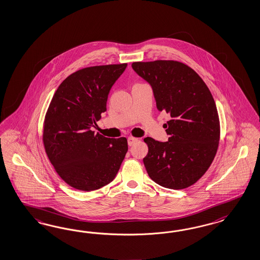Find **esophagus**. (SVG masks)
<instances>
[{
	"label": "esophagus",
	"mask_w": 260,
	"mask_h": 260,
	"mask_svg": "<svg viewBox=\"0 0 260 260\" xmlns=\"http://www.w3.org/2000/svg\"><path fill=\"white\" fill-rule=\"evenodd\" d=\"M138 141H139L138 139L130 137V138H128V145H129V146H133L134 144H136Z\"/></svg>",
	"instance_id": "34e87169"
}]
</instances>
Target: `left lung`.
I'll use <instances>...</instances> for the list:
<instances>
[{
	"label": "left lung",
	"mask_w": 260,
	"mask_h": 260,
	"mask_svg": "<svg viewBox=\"0 0 260 260\" xmlns=\"http://www.w3.org/2000/svg\"><path fill=\"white\" fill-rule=\"evenodd\" d=\"M134 71L151 85L158 111L170 114L164 124L168 141L147 137L143 164L158 185L180 190L193 185L214 160L219 119L210 90L191 67L176 60L133 62Z\"/></svg>",
	"instance_id": "8db88e82"
}]
</instances>
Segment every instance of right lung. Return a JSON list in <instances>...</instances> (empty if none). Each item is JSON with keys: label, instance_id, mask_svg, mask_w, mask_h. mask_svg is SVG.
Wrapping results in <instances>:
<instances>
[{"label": "right lung", "instance_id": "add662e5", "mask_svg": "<svg viewBox=\"0 0 260 260\" xmlns=\"http://www.w3.org/2000/svg\"><path fill=\"white\" fill-rule=\"evenodd\" d=\"M127 63L83 68L59 84L46 112L43 140L56 172L68 185L89 192L116 178L128 144L91 130L106 111L108 94Z\"/></svg>", "mask_w": 260, "mask_h": 260}]
</instances>
